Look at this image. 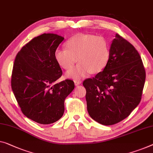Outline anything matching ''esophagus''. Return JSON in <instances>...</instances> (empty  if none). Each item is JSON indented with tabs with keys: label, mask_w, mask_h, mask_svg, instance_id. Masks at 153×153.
Instances as JSON below:
<instances>
[{
	"label": "esophagus",
	"mask_w": 153,
	"mask_h": 153,
	"mask_svg": "<svg viewBox=\"0 0 153 153\" xmlns=\"http://www.w3.org/2000/svg\"><path fill=\"white\" fill-rule=\"evenodd\" d=\"M81 83H82V82L80 80H75L74 81V84H75V85H76V86H78Z\"/></svg>",
	"instance_id": "34e87169"
}]
</instances>
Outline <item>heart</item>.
<instances>
[{"mask_svg": "<svg viewBox=\"0 0 153 153\" xmlns=\"http://www.w3.org/2000/svg\"><path fill=\"white\" fill-rule=\"evenodd\" d=\"M67 49H58L55 59L65 69H70L77 61L74 69L66 73V76L74 79L85 77L91 72L97 74L103 71L110 58V45L103 36L78 33L66 42Z\"/></svg>", "mask_w": 153, "mask_h": 153, "instance_id": "obj_1", "label": "heart"}]
</instances>
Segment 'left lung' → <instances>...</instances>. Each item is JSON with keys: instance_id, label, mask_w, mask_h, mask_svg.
<instances>
[{"instance_id": "8db88e82", "label": "left lung", "mask_w": 153, "mask_h": 153, "mask_svg": "<svg viewBox=\"0 0 153 153\" xmlns=\"http://www.w3.org/2000/svg\"><path fill=\"white\" fill-rule=\"evenodd\" d=\"M145 79L140 54L117 33L111 45L105 69L83 82L91 117L105 126L124 120L140 104Z\"/></svg>"}]
</instances>
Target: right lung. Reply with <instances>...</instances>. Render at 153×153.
Segmentation results:
<instances>
[{
	"label": "right lung",
	"mask_w": 153,
	"mask_h": 153,
	"mask_svg": "<svg viewBox=\"0 0 153 153\" xmlns=\"http://www.w3.org/2000/svg\"><path fill=\"white\" fill-rule=\"evenodd\" d=\"M65 39L43 33L20 49L11 75V88L22 113L41 124L56 122L65 112V100L74 89V81H56L62 74L55 51Z\"/></svg>",
	"instance_id": "obj_1"
}]
</instances>
